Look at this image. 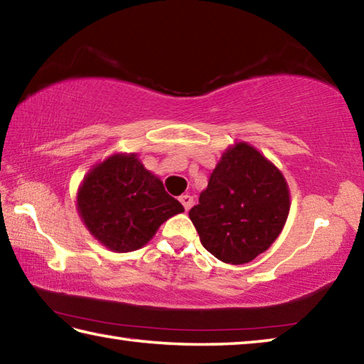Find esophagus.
Listing matches in <instances>:
<instances>
[{
  "mask_svg": "<svg viewBox=\"0 0 364 364\" xmlns=\"http://www.w3.org/2000/svg\"><path fill=\"white\" fill-rule=\"evenodd\" d=\"M180 202L184 207V210H189L191 207H193V202H194V197L189 196V194H183L180 196Z\"/></svg>",
  "mask_w": 364,
  "mask_h": 364,
  "instance_id": "1",
  "label": "esophagus"
}]
</instances>
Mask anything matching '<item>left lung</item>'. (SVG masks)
<instances>
[{"label": "left lung", "instance_id": "left-lung-1", "mask_svg": "<svg viewBox=\"0 0 364 364\" xmlns=\"http://www.w3.org/2000/svg\"><path fill=\"white\" fill-rule=\"evenodd\" d=\"M289 207L281 171L252 146L237 143L223 154L189 218L213 257L241 264L276 241Z\"/></svg>", "mask_w": 364, "mask_h": 364}]
</instances>
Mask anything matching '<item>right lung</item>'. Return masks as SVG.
I'll use <instances>...</instances> for the list:
<instances>
[{
    "mask_svg": "<svg viewBox=\"0 0 364 364\" xmlns=\"http://www.w3.org/2000/svg\"><path fill=\"white\" fill-rule=\"evenodd\" d=\"M90 232L110 250H136L159 226L184 208L134 154L112 156L90 171L78 193Z\"/></svg>",
    "mask_w": 364,
    "mask_h": 364,
    "instance_id": "add662e5",
    "label": "right lung"
}]
</instances>
